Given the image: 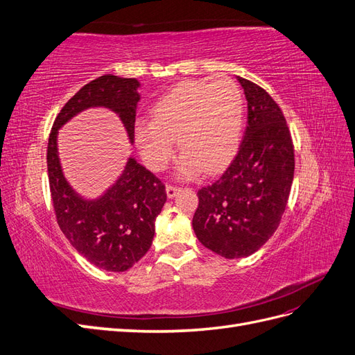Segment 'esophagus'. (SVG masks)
Returning <instances> with one entry per match:
<instances>
[{
    "label": "esophagus",
    "instance_id": "1",
    "mask_svg": "<svg viewBox=\"0 0 355 355\" xmlns=\"http://www.w3.org/2000/svg\"><path fill=\"white\" fill-rule=\"evenodd\" d=\"M178 191H179V187H176V185H166V192H167V197L168 198H173L176 194H178Z\"/></svg>",
    "mask_w": 355,
    "mask_h": 355
}]
</instances>
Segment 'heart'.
Instances as JSON below:
<instances>
[{
	"instance_id": "obj_1",
	"label": "heart",
	"mask_w": 355,
	"mask_h": 355,
	"mask_svg": "<svg viewBox=\"0 0 355 355\" xmlns=\"http://www.w3.org/2000/svg\"><path fill=\"white\" fill-rule=\"evenodd\" d=\"M154 121L139 118L135 142L145 164L153 170L167 166L178 139L182 157L179 175L194 178L204 168L216 171L232 158L243 127V96L234 80L185 81L159 98Z\"/></svg>"
}]
</instances>
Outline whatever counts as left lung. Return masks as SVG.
Instances as JSON below:
<instances>
[{"instance_id": "obj_1", "label": "left lung", "mask_w": 355, "mask_h": 355, "mask_svg": "<svg viewBox=\"0 0 355 355\" xmlns=\"http://www.w3.org/2000/svg\"><path fill=\"white\" fill-rule=\"evenodd\" d=\"M247 99V127L222 176L198 189L192 228L202 245L227 259L259 250L280 225L295 173L292 135L280 106L237 77Z\"/></svg>"}]
</instances>
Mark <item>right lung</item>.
I'll list each match as a JSON object with an SVG mask.
<instances>
[{
  "label": "right lung",
  "mask_w": 355,
  "mask_h": 355,
  "mask_svg": "<svg viewBox=\"0 0 355 355\" xmlns=\"http://www.w3.org/2000/svg\"><path fill=\"white\" fill-rule=\"evenodd\" d=\"M137 87L136 78L111 73L90 81L60 110L49 136V184L59 227L83 257L112 272L127 271L149 250L155 218L167 200L166 187L153 171L130 158L121 178L102 198L83 200L63 178L56 137L58 128L75 114L90 106H105L120 114L133 142L136 103L141 99Z\"/></svg>",
  "instance_id": "add662e5"
}]
</instances>
